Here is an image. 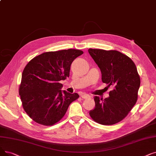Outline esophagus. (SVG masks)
Masks as SVG:
<instances>
[{
    "label": "esophagus",
    "instance_id": "34e87169",
    "mask_svg": "<svg viewBox=\"0 0 156 156\" xmlns=\"http://www.w3.org/2000/svg\"><path fill=\"white\" fill-rule=\"evenodd\" d=\"M81 97H82L83 99H89L90 98V96L89 94H85V93H82L81 94Z\"/></svg>",
    "mask_w": 156,
    "mask_h": 156
}]
</instances>
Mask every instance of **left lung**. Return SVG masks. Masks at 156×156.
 <instances>
[{"instance_id":"obj_1","label":"left lung","mask_w":156,"mask_h":156,"mask_svg":"<svg viewBox=\"0 0 156 156\" xmlns=\"http://www.w3.org/2000/svg\"><path fill=\"white\" fill-rule=\"evenodd\" d=\"M89 53L101 72V80L113 89L103 100L94 98L95 107L89 112L91 118L102 125H113L123 120L138 98L140 79L133 60L116 50L89 49Z\"/></svg>"}]
</instances>
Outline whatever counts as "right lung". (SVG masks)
Wrapping results in <instances>:
<instances>
[{"label":"right lung","instance_id":"1","mask_svg":"<svg viewBox=\"0 0 156 156\" xmlns=\"http://www.w3.org/2000/svg\"><path fill=\"white\" fill-rule=\"evenodd\" d=\"M82 50L69 49L45 52L32 58L22 75L19 94L24 110L36 122L52 126L61 119L77 93L62 90L60 82L69 76L73 60Z\"/></svg>","mask_w":156,"mask_h":156}]
</instances>
